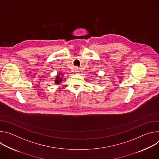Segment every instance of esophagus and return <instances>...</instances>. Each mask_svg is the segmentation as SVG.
<instances>
[{
    "mask_svg": "<svg viewBox=\"0 0 159 159\" xmlns=\"http://www.w3.org/2000/svg\"><path fill=\"white\" fill-rule=\"evenodd\" d=\"M75 74H79V69H75Z\"/></svg>",
    "mask_w": 159,
    "mask_h": 159,
    "instance_id": "34e87169",
    "label": "esophagus"
}]
</instances>
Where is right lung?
<instances>
[{"label": "right lung", "instance_id": "obj_1", "mask_svg": "<svg viewBox=\"0 0 159 159\" xmlns=\"http://www.w3.org/2000/svg\"><path fill=\"white\" fill-rule=\"evenodd\" d=\"M63 74L61 73V72H59L57 75H56V77L55 79V81H54V83L56 84V85H58L60 84V83L62 82L63 81Z\"/></svg>", "mask_w": 159, "mask_h": 159}]
</instances>
